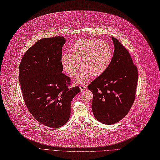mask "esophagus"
<instances>
[{
	"label": "esophagus",
	"instance_id": "esophagus-1",
	"mask_svg": "<svg viewBox=\"0 0 160 160\" xmlns=\"http://www.w3.org/2000/svg\"><path fill=\"white\" fill-rule=\"evenodd\" d=\"M80 91H84V90H86V86H85V85H80Z\"/></svg>",
	"mask_w": 160,
	"mask_h": 160
}]
</instances>
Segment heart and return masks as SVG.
Returning <instances> with one entry per match:
<instances>
[{"instance_id": "1", "label": "heart", "mask_w": 160, "mask_h": 160, "mask_svg": "<svg viewBox=\"0 0 160 160\" xmlns=\"http://www.w3.org/2000/svg\"><path fill=\"white\" fill-rule=\"evenodd\" d=\"M72 50L73 54L62 55L61 63L67 74L73 77L82 63L83 68L77 80L78 83L86 82L91 75L98 77L102 74L110 66L113 56L111 46L98 39H79L74 43Z\"/></svg>"}]
</instances>
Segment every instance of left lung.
Instances as JSON below:
<instances>
[{
	"label": "left lung",
	"mask_w": 160,
	"mask_h": 160,
	"mask_svg": "<svg viewBox=\"0 0 160 160\" xmlns=\"http://www.w3.org/2000/svg\"><path fill=\"white\" fill-rule=\"evenodd\" d=\"M112 39L114 52L110 65L88 86L93 95V113L105 124H115L127 115L135 100L138 80L130 53L118 39Z\"/></svg>",
	"instance_id": "1"
}]
</instances>
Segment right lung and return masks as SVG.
Returning <instances> with one entry per match:
<instances>
[{
	"mask_svg": "<svg viewBox=\"0 0 160 160\" xmlns=\"http://www.w3.org/2000/svg\"><path fill=\"white\" fill-rule=\"evenodd\" d=\"M63 36L39 40L24 54L19 80L28 110L40 123L59 128L68 121L71 102L80 88H69L71 79L62 71Z\"/></svg>",
	"mask_w": 160,
	"mask_h": 160,
	"instance_id": "right-lung-1",
	"label": "right lung"
}]
</instances>
